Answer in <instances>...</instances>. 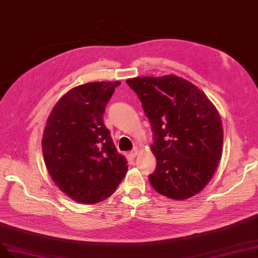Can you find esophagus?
Returning <instances> with one entry per match:
<instances>
[{
    "label": "esophagus",
    "instance_id": "esophagus-1",
    "mask_svg": "<svg viewBox=\"0 0 258 258\" xmlns=\"http://www.w3.org/2000/svg\"><path fill=\"white\" fill-rule=\"evenodd\" d=\"M138 153H139V149H138V148H135L134 150L130 152V156H131L132 158H135V157L138 155Z\"/></svg>",
    "mask_w": 258,
    "mask_h": 258
}]
</instances>
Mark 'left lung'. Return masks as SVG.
Listing matches in <instances>:
<instances>
[{
	"label": "left lung",
	"mask_w": 258,
	"mask_h": 258,
	"mask_svg": "<svg viewBox=\"0 0 258 258\" xmlns=\"http://www.w3.org/2000/svg\"><path fill=\"white\" fill-rule=\"evenodd\" d=\"M142 103L154 133L157 159L149 176L156 191L183 201L212 179L222 155V120L206 94L189 81L169 74L126 80Z\"/></svg>",
	"instance_id": "8db88e82"
}]
</instances>
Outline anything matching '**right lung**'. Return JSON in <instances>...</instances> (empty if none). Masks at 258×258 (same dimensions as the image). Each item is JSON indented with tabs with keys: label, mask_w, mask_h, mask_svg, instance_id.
Segmentation results:
<instances>
[{
	"label": "right lung",
	"mask_w": 258,
	"mask_h": 258,
	"mask_svg": "<svg viewBox=\"0 0 258 258\" xmlns=\"http://www.w3.org/2000/svg\"><path fill=\"white\" fill-rule=\"evenodd\" d=\"M120 82H92L72 88L57 101L42 135L44 164L55 185L82 204L110 197L127 172L104 125L103 114Z\"/></svg>",
	"instance_id": "add662e5"
}]
</instances>
